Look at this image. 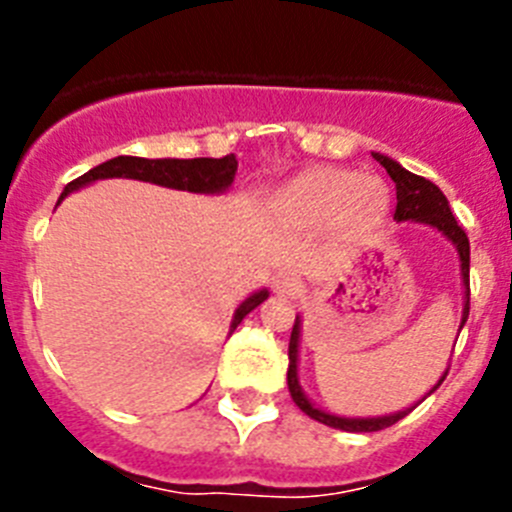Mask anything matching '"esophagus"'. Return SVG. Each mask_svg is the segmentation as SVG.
Here are the masks:
<instances>
[{"mask_svg": "<svg viewBox=\"0 0 512 512\" xmlns=\"http://www.w3.org/2000/svg\"><path fill=\"white\" fill-rule=\"evenodd\" d=\"M302 282L300 277H295L292 271H279L277 277H274V292L284 297H295L300 292Z\"/></svg>", "mask_w": 512, "mask_h": 512, "instance_id": "esophagus-1", "label": "esophagus"}]
</instances>
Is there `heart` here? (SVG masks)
Wrapping results in <instances>:
<instances>
[{
  "label": "heart",
  "mask_w": 512,
  "mask_h": 512,
  "mask_svg": "<svg viewBox=\"0 0 512 512\" xmlns=\"http://www.w3.org/2000/svg\"><path fill=\"white\" fill-rule=\"evenodd\" d=\"M284 207L300 220L320 223L328 217H372L387 205V187L372 174L346 169H312L284 189Z\"/></svg>",
  "instance_id": "1"
}]
</instances>
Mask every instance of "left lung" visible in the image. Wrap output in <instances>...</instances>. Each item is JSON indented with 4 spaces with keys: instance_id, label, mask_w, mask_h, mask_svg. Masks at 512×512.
I'll return each mask as SVG.
<instances>
[{
    "instance_id": "obj_1",
    "label": "left lung",
    "mask_w": 512,
    "mask_h": 512,
    "mask_svg": "<svg viewBox=\"0 0 512 512\" xmlns=\"http://www.w3.org/2000/svg\"><path fill=\"white\" fill-rule=\"evenodd\" d=\"M374 158H377L379 164L387 169V174H390L392 182H395V189H397L395 220L397 223H405V220H418V223L433 225V228L441 230V233L446 235L451 243H454L456 251H459L461 277H464V287H467L464 320H461V325H464L469 318V238H467V233H464V228L456 223V217L451 215L449 200L443 197V192L436 187V184L428 182V179H423V176H418V174H410L408 169H402L397 161L382 156V153H374ZM297 338H300V320H295V325H292V338H289L287 384H289V395H292V400H295L297 408H300L305 415H310L312 420L330 425V428H341V431L372 433V431H382V428H390V425H395L397 420H402L405 415L410 413V410H413V408L402 410V413L384 415V418H338V415H328V413H323V410H318L315 405H310V400L302 395L300 384H297ZM446 374L441 377V382L446 379ZM436 387H433V390H436Z\"/></svg>"
}]
</instances>
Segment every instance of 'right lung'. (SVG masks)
Instances as JSON below:
<instances>
[{
	"label": "right lung",
	"mask_w": 512,
	"mask_h": 512,
	"mask_svg": "<svg viewBox=\"0 0 512 512\" xmlns=\"http://www.w3.org/2000/svg\"><path fill=\"white\" fill-rule=\"evenodd\" d=\"M235 171H238V158H235V153H230V156H223V158L117 156V158H110V161H104V164L94 166V169H89L87 174H81L79 179L66 184L61 200L69 192H74V189L84 187V184L97 182V179H112V176L140 179V182L161 184V187H171V189H187V192L215 194V192H223V189H228L230 184H233ZM266 297H269L266 289H261V292L248 297V300L235 310L230 333H233L248 312H251L253 307H259Z\"/></svg>",
	"instance_id": "right-lung-1"
}]
</instances>
